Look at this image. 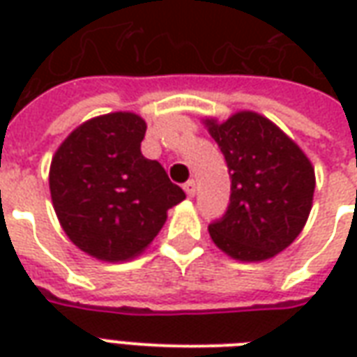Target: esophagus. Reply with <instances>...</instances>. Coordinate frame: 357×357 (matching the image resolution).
I'll return each instance as SVG.
<instances>
[{
	"mask_svg": "<svg viewBox=\"0 0 357 357\" xmlns=\"http://www.w3.org/2000/svg\"><path fill=\"white\" fill-rule=\"evenodd\" d=\"M195 189H197V185H195L193 179H189L187 183H183V191H185V193H187V197H193Z\"/></svg>",
	"mask_w": 357,
	"mask_h": 357,
	"instance_id": "34e87169",
	"label": "esophagus"
}]
</instances>
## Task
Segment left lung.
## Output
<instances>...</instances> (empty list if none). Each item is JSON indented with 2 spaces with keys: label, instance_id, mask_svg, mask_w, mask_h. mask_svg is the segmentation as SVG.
<instances>
[{
  "label": "left lung",
  "instance_id": "8db88e82",
  "mask_svg": "<svg viewBox=\"0 0 357 357\" xmlns=\"http://www.w3.org/2000/svg\"><path fill=\"white\" fill-rule=\"evenodd\" d=\"M204 124L231 178L225 214L208 225L212 241L241 262L273 258L306 225L315 189L314 166L271 120L241 110L225 122Z\"/></svg>",
  "mask_w": 357,
  "mask_h": 357
}]
</instances>
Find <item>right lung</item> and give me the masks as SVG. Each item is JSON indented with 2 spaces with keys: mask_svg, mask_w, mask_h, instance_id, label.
<instances>
[{
  "mask_svg": "<svg viewBox=\"0 0 357 357\" xmlns=\"http://www.w3.org/2000/svg\"><path fill=\"white\" fill-rule=\"evenodd\" d=\"M147 124L133 112L91 118L66 137L51 160L50 191L76 247L105 262L143 252L166 212L185 199L160 162L141 155Z\"/></svg>",
  "mask_w": 357,
  "mask_h": 357,
  "instance_id": "add662e5",
  "label": "right lung"
}]
</instances>
